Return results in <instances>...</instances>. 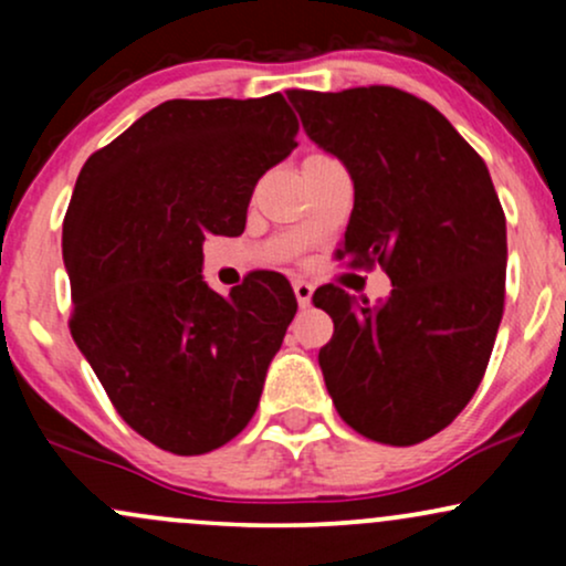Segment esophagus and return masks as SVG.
Segmentation results:
<instances>
[{"instance_id": "1", "label": "esophagus", "mask_w": 566, "mask_h": 566, "mask_svg": "<svg viewBox=\"0 0 566 566\" xmlns=\"http://www.w3.org/2000/svg\"><path fill=\"white\" fill-rule=\"evenodd\" d=\"M292 290H295V297L297 303H301V308H305V305L311 303V295H314V284L305 282V279H295V282H292Z\"/></svg>"}]
</instances>
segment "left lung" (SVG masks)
<instances>
[{
    "mask_svg": "<svg viewBox=\"0 0 566 566\" xmlns=\"http://www.w3.org/2000/svg\"><path fill=\"white\" fill-rule=\"evenodd\" d=\"M308 138L354 180L337 258L391 279L369 305L324 284L333 316L319 367L361 437L418 444L463 412L490 361L505 303V216L484 159L431 103L396 87L290 90Z\"/></svg>",
    "mask_w": 566,
    "mask_h": 566,
    "instance_id": "1",
    "label": "left lung"
}]
</instances>
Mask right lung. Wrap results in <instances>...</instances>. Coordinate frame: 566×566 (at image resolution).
<instances>
[{"label":"right lung","instance_id":"1","mask_svg":"<svg viewBox=\"0 0 566 566\" xmlns=\"http://www.w3.org/2000/svg\"><path fill=\"white\" fill-rule=\"evenodd\" d=\"M295 135L282 93L165 101L76 178L63 220L71 335L122 420L161 450L212 452L255 415L295 292L252 271L218 295L201 244L244 231L255 184Z\"/></svg>","mask_w":566,"mask_h":566}]
</instances>
